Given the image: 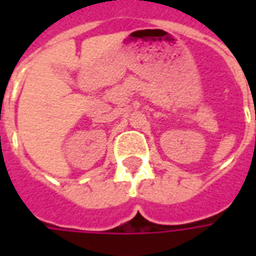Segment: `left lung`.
<instances>
[{
    "label": "left lung",
    "mask_w": 256,
    "mask_h": 256,
    "mask_svg": "<svg viewBox=\"0 0 256 256\" xmlns=\"http://www.w3.org/2000/svg\"><path fill=\"white\" fill-rule=\"evenodd\" d=\"M255 118H256V116H255Z\"/></svg>",
    "instance_id": "8db88e82"
}]
</instances>
